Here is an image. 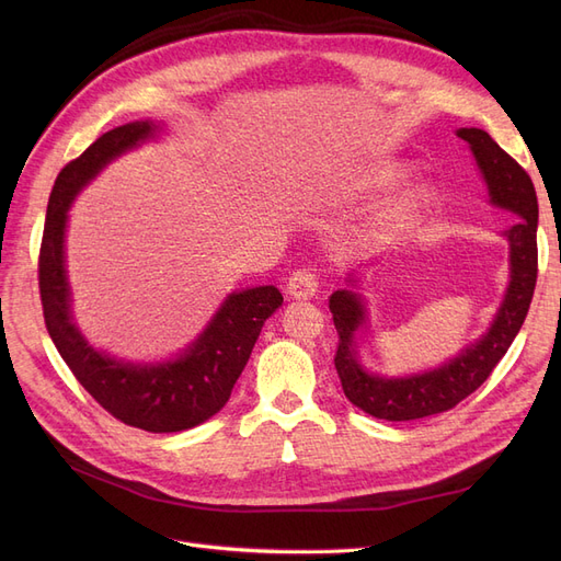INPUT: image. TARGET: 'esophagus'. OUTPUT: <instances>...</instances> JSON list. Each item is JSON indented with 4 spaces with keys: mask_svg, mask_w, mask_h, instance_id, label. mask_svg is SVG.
<instances>
[{
    "mask_svg": "<svg viewBox=\"0 0 561 561\" xmlns=\"http://www.w3.org/2000/svg\"><path fill=\"white\" fill-rule=\"evenodd\" d=\"M318 293V278L313 268H297L287 280V295L295 299H311Z\"/></svg>",
    "mask_w": 561,
    "mask_h": 561,
    "instance_id": "obj_1",
    "label": "esophagus"
}]
</instances>
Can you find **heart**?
<instances>
[{"mask_svg": "<svg viewBox=\"0 0 561 561\" xmlns=\"http://www.w3.org/2000/svg\"><path fill=\"white\" fill-rule=\"evenodd\" d=\"M404 175V171L400 165H388V168H381L379 173L369 175L365 180L367 186H375V190H381V186H390L396 184L400 178ZM431 198V192L426 190V186H410V190H404L400 194H396L393 198H390L386 206L377 213L375 217V227H371V231H375L377 236H390L400 231L402 227H407L412 222V219L426 208V203Z\"/></svg>", "mask_w": 561, "mask_h": 561, "instance_id": "1", "label": "heart"}]
</instances>
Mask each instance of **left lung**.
Returning a JSON list of instances; mask_svg holds the SVG:
<instances>
[{"label":"left lung","mask_w":561,"mask_h":561,"mask_svg":"<svg viewBox=\"0 0 561 561\" xmlns=\"http://www.w3.org/2000/svg\"><path fill=\"white\" fill-rule=\"evenodd\" d=\"M456 135L470 145L486 182L489 201L515 217V225L503 231L511 245V285L494 322L478 342L466 346L443 367L400 379L369 375L360 367L355 358V332L365 325V304L353 290L332 293L330 311L339 334L336 375L342 379L344 396L377 419L414 421L433 416L474 393L511 348L534 297L538 276V198L534 182L507 151L491 140L486 130L458 128ZM348 283L355 280L348 278Z\"/></svg>","instance_id":"8db88e82"}]
</instances>
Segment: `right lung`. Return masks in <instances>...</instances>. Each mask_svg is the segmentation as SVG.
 <instances>
[{"mask_svg":"<svg viewBox=\"0 0 561 561\" xmlns=\"http://www.w3.org/2000/svg\"><path fill=\"white\" fill-rule=\"evenodd\" d=\"M157 133L154 122L112 128L58 173L39 248V295L46 330L58 353L103 410L126 426L180 433L198 426L227 404L264 320L280 307L283 295L274 285L229 295L196 342L168 363H124L95 351L83 339L72 320L70 283L65 274L67 210L112 159Z\"/></svg>","mask_w":561,"mask_h":561,"instance_id":"add662e5","label":"right lung"}]
</instances>
